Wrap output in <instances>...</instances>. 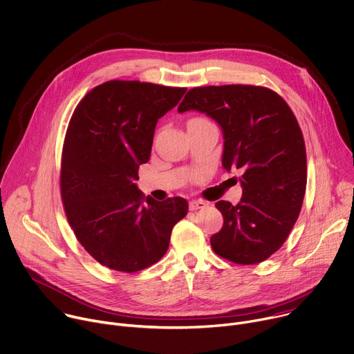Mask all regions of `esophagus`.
I'll list each match as a JSON object with an SVG mask.
<instances>
[{"label": "esophagus", "mask_w": 354, "mask_h": 354, "mask_svg": "<svg viewBox=\"0 0 354 354\" xmlns=\"http://www.w3.org/2000/svg\"><path fill=\"white\" fill-rule=\"evenodd\" d=\"M205 206H206V202H203V201H191V202H189V209H191V210L203 209Z\"/></svg>", "instance_id": "obj_1"}]
</instances>
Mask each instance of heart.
Returning a JSON list of instances; mask_svg holds the SVG:
<instances>
[{"mask_svg":"<svg viewBox=\"0 0 354 354\" xmlns=\"http://www.w3.org/2000/svg\"><path fill=\"white\" fill-rule=\"evenodd\" d=\"M194 120H205V118H194Z\"/></svg>","mask_w":354,"mask_h":354,"instance_id":"obj_1","label":"heart"}]
</instances>
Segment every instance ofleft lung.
Wrapping results in <instances>:
<instances>
[{
    "label": "left lung",
    "mask_w": 354,
    "mask_h": 354,
    "mask_svg": "<svg viewBox=\"0 0 354 354\" xmlns=\"http://www.w3.org/2000/svg\"><path fill=\"white\" fill-rule=\"evenodd\" d=\"M188 110L221 125L222 166L243 173L241 201L215 205L223 227L210 245L234 263H259L283 245L301 210L307 156L300 125L289 104L263 86L194 88L178 106L180 113Z\"/></svg>",
    "instance_id": "obj_1"
}]
</instances>
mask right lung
I'll list each match as a JSON object with an SVG mask.
<instances>
[{
    "label": "right lung",
    "instance_id": "right-lung-1",
    "mask_svg": "<svg viewBox=\"0 0 354 354\" xmlns=\"http://www.w3.org/2000/svg\"><path fill=\"white\" fill-rule=\"evenodd\" d=\"M185 88L107 81L93 88L69 120L61 159V199L82 247L125 273L156 263L174 225L188 212L181 196L155 201L135 184L151 158L158 120Z\"/></svg>",
    "mask_w": 354,
    "mask_h": 354
}]
</instances>
